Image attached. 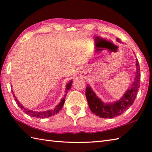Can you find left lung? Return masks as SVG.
I'll use <instances>...</instances> for the list:
<instances>
[{
  "mask_svg": "<svg viewBox=\"0 0 152 152\" xmlns=\"http://www.w3.org/2000/svg\"><path fill=\"white\" fill-rule=\"evenodd\" d=\"M118 42H121L119 38ZM136 74L133 83L121 97L113 102H104L96 95L89 85L86 88V96L89 108L96 115L102 118H113L123 114L133 104L140 87V66L136 59Z\"/></svg>",
  "mask_w": 152,
  "mask_h": 152,
  "instance_id": "8db88e82",
  "label": "left lung"
}]
</instances>
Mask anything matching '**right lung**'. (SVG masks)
I'll list each match as a JSON object with an SVG mask.
<instances>
[{
	"mask_svg": "<svg viewBox=\"0 0 152 152\" xmlns=\"http://www.w3.org/2000/svg\"><path fill=\"white\" fill-rule=\"evenodd\" d=\"M72 80H70V81L66 85L65 94H64L63 99L61 100V101L59 104H58L56 106V108H55L54 109L49 110H46V111L37 112V111L31 110H28L26 108H25L24 106H23V105L21 104V103L18 101V99L15 98V96L14 94H13V96L15 98V101H16V103L18 104L19 107L25 113V114H27V115H29L30 116H31V117H35V118H46L50 117V116H52V115L57 114V113L61 110V108H63L64 101H65V98H66V95L67 94V92L69 91V90L70 89L71 86H72ZM12 91H13V90H12ZM12 92L13 93V91H12Z\"/></svg>",
	"mask_w": 152,
	"mask_h": 152,
	"instance_id": "add662e5",
	"label": "right lung"
}]
</instances>
